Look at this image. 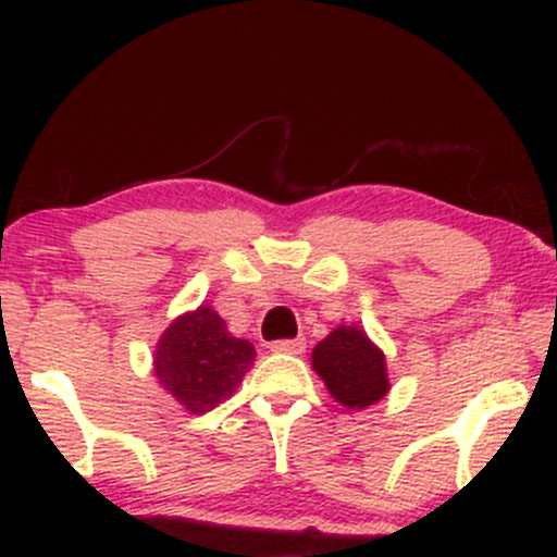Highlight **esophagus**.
I'll use <instances>...</instances> for the list:
<instances>
[{"mask_svg": "<svg viewBox=\"0 0 557 557\" xmlns=\"http://www.w3.org/2000/svg\"><path fill=\"white\" fill-rule=\"evenodd\" d=\"M270 348L274 354H290V356H300L306 350V341L304 337H296V341H274Z\"/></svg>", "mask_w": 557, "mask_h": 557, "instance_id": "esophagus-1", "label": "esophagus"}]
</instances>
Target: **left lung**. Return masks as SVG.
<instances>
[{"mask_svg": "<svg viewBox=\"0 0 557 557\" xmlns=\"http://www.w3.org/2000/svg\"><path fill=\"white\" fill-rule=\"evenodd\" d=\"M311 367L341 406L367 408L389 389L385 354L359 327L332 330L311 354Z\"/></svg>", "mask_w": 557, "mask_h": 557, "instance_id": "1", "label": "left lung"}]
</instances>
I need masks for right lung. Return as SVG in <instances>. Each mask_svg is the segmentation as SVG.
<instances>
[{
	"label": "right lung",
	"instance_id": "add662e5",
	"mask_svg": "<svg viewBox=\"0 0 557 557\" xmlns=\"http://www.w3.org/2000/svg\"><path fill=\"white\" fill-rule=\"evenodd\" d=\"M253 359L251 343L230 335L212 306H198L159 337L154 372L185 411L207 413L235 393Z\"/></svg>",
	"mask_w": 557,
	"mask_h": 557
}]
</instances>
